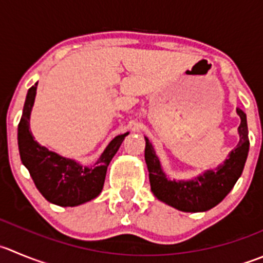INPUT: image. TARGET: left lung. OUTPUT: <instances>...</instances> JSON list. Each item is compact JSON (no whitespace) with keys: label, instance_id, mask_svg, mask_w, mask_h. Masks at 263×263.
I'll return each mask as SVG.
<instances>
[{"label":"left lung","instance_id":"left-lung-1","mask_svg":"<svg viewBox=\"0 0 263 263\" xmlns=\"http://www.w3.org/2000/svg\"><path fill=\"white\" fill-rule=\"evenodd\" d=\"M240 117L239 140L235 149L231 150L228 159L216 170H208L189 181L170 180L163 172L159 159L149 139L145 137V162L149 171L150 187L160 202L182 212H205L225 199L240 177L249 152L247 116L241 109H236Z\"/></svg>","mask_w":263,"mask_h":263}]
</instances>
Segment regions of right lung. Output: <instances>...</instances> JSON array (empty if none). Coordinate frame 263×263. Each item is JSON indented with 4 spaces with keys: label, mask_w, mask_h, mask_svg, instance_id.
Segmentation results:
<instances>
[{
    "label": "right lung",
    "mask_w": 263,
    "mask_h": 263,
    "mask_svg": "<svg viewBox=\"0 0 263 263\" xmlns=\"http://www.w3.org/2000/svg\"><path fill=\"white\" fill-rule=\"evenodd\" d=\"M37 85L28 90L23 116L17 126L20 159L29 171L35 187L50 203L60 207H76L95 199L101 193L106 170L128 132L114 137L98 162L85 167L76 160L64 158L41 146L29 131V119Z\"/></svg>",
    "instance_id": "add662e5"
}]
</instances>
